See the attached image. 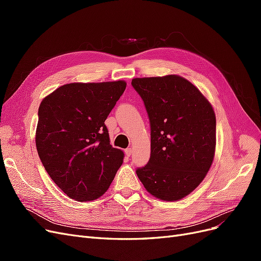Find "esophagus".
I'll list each match as a JSON object with an SVG mask.
<instances>
[{"label": "esophagus", "instance_id": "34e87169", "mask_svg": "<svg viewBox=\"0 0 261 261\" xmlns=\"http://www.w3.org/2000/svg\"><path fill=\"white\" fill-rule=\"evenodd\" d=\"M132 152H133L132 148H127V149H125V154L127 155V156H130V155H132Z\"/></svg>", "mask_w": 261, "mask_h": 261}]
</instances>
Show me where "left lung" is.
Listing matches in <instances>:
<instances>
[{
	"label": "left lung",
	"instance_id": "obj_1",
	"mask_svg": "<svg viewBox=\"0 0 261 261\" xmlns=\"http://www.w3.org/2000/svg\"><path fill=\"white\" fill-rule=\"evenodd\" d=\"M151 128L149 162L136 170L146 191L176 201L206 177L216 152V114L208 99L178 75L134 78Z\"/></svg>",
	"mask_w": 261,
	"mask_h": 261
}]
</instances>
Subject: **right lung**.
I'll list each match as a JSON object with an SVG mask.
<instances>
[{"label": "right lung", "mask_w": 261, "mask_h": 261, "mask_svg": "<svg viewBox=\"0 0 261 261\" xmlns=\"http://www.w3.org/2000/svg\"><path fill=\"white\" fill-rule=\"evenodd\" d=\"M126 82L70 83L48 94L38 111L36 146L45 171L69 198L103 195L123 163L105 124Z\"/></svg>", "instance_id": "right-lung-1"}]
</instances>
